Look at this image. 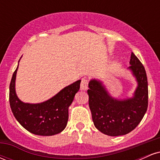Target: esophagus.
<instances>
[{
    "mask_svg": "<svg viewBox=\"0 0 160 160\" xmlns=\"http://www.w3.org/2000/svg\"><path fill=\"white\" fill-rule=\"evenodd\" d=\"M88 83H89L88 79L86 78H82L81 80V84H80V89L81 90H86L88 89Z\"/></svg>",
    "mask_w": 160,
    "mask_h": 160,
    "instance_id": "34e87169",
    "label": "esophagus"
}]
</instances>
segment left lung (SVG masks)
<instances>
[{
	"label": "left lung",
	"mask_w": 160,
	"mask_h": 160,
	"mask_svg": "<svg viewBox=\"0 0 160 160\" xmlns=\"http://www.w3.org/2000/svg\"><path fill=\"white\" fill-rule=\"evenodd\" d=\"M138 87L134 97L117 100L110 96L102 82L92 80L89 82V105L95 128L110 136L129 133L136 128L148 106V78L144 67L132 52L129 62Z\"/></svg>",
	"instance_id": "left-lung-1"
}]
</instances>
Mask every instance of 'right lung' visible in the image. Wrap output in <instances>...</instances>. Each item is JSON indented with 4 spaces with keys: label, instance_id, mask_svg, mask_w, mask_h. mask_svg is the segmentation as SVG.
I'll return each instance as SVG.
<instances>
[{
    "label": "right lung",
    "instance_id": "right-lung-1",
    "mask_svg": "<svg viewBox=\"0 0 160 160\" xmlns=\"http://www.w3.org/2000/svg\"><path fill=\"white\" fill-rule=\"evenodd\" d=\"M17 69L18 67L11 79L9 95L10 108L15 118L25 129L34 135L49 136L63 131L68 120V107L80 89V80L66 86L43 103H24L18 98L15 91Z\"/></svg>",
    "mask_w": 160,
    "mask_h": 160
}]
</instances>
